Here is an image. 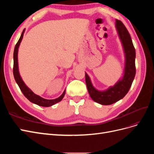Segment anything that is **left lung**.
Here are the masks:
<instances>
[{
    "mask_svg": "<svg viewBox=\"0 0 154 154\" xmlns=\"http://www.w3.org/2000/svg\"><path fill=\"white\" fill-rule=\"evenodd\" d=\"M116 27L122 42L125 56V67L123 78L113 87L104 91H100L93 87L91 79L85 72V82L91 98L101 105H109L122 100L127 94L136 75V50L131 37L122 22L116 20Z\"/></svg>",
    "mask_w": 154,
    "mask_h": 154,
    "instance_id": "1",
    "label": "left lung"
}]
</instances>
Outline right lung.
<instances>
[{
    "mask_svg": "<svg viewBox=\"0 0 154 154\" xmlns=\"http://www.w3.org/2000/svg\"><path fill=\"white\" fill-rule=\"evenodd\" d=\"M24 33V29L22 32V35L20 37L19 40H18V42L17 43L15 49H14L13 53V76L15 78V80L18 84V87L20 88L22 92L23 93L26 97H27V100H29L32 103H33L36 105H38L41 106H50L54 105L55 103H58V102L62 101L63 97H64L65 94H66V90H65L63 92V94L58 97V98H56L54 100H46L43 98L38 95L35 94V93L32 92L31 89L26 86V85L24 83L22 80V78L19 74V71H18V48H19L20 44L23 38V35Z\"/></svg>",
    "mask_w": 154,
    "mask_h": 154,
    "instance_id": "add662e5",
    "label": "right lung"
}]
</instances>
